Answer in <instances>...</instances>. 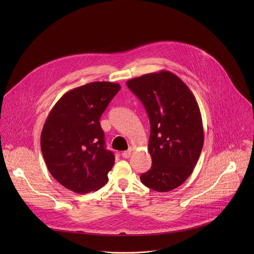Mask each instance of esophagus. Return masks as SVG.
I'll return each mask as SVG.
<instances>
[{
  "instance_id": "obj_1",
  "label": "esophagus",
  "mask_w": 254,
  "mask_h": 254,
  "mask_svg": "<svg viewBox=\"0 0 254 254\" xmlns=\"http://www.w3.org/2000/svg\"><path fill=\"white\" fill-rule=\"evenodd\" d=\"M122 156L124 158H129L131 156V150H125L122 152Z\"/></svg>"
}]
</instances>
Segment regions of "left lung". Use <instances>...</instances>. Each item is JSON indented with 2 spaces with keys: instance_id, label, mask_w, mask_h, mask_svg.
<instances>
[{
  "instance_id": "1",
  "label": "left lung",
  "mask_w": 254,
  "mask_h": 254,
  "mask_svg": "<svg viewBox=\"0 0 254 254\" xmlns=\"http://www.w3.org/2000/svg\"><path fill=\"white\" fill-rule=\"evenodd\" d=\"M127 87L141 100L149 123L150 169L141 182L156 191L180 187L192 173L204 133L197 102L189 87L167 70L130 79Z\"/></svg>"
}]
</instances>
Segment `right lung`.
<instances>
[{"mask_svg": "<svg viewBox=\"0 0 254 254\" xmlns=\"http://www.w3.org/2000/svg\"><path fill=\"white\" fill-rule=\"evenodd\" d=\"M121 86L92 82L65 93L51 109L41 149L52 176L76 193L98 190L109 181L114 155L106 149L100 118Z\"/></svg>", "mask_w": 254, "mask_h": 254, "instance_id": "obj_1", "label": "right lung"}]
</instances>
